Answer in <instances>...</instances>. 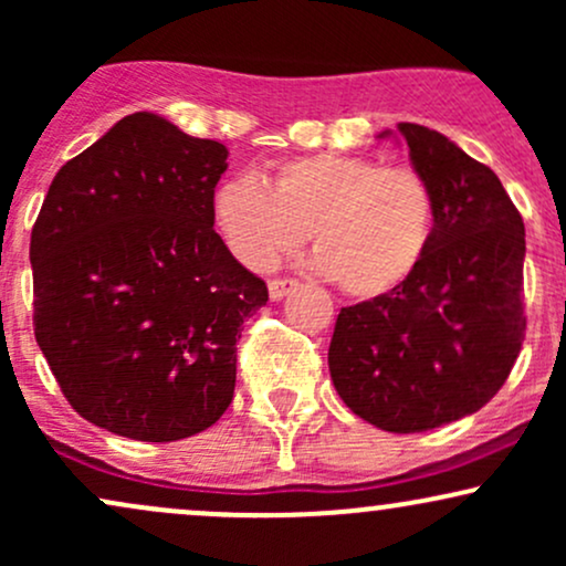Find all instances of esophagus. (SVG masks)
<instances>
[{
    "instance_id": "1",
    "label": "esophagus",
    "mask_w": 566,
    "mask_h": 566,
    "mask_svg": "<svg viewBox=\"0 0 566 566\" xmlns=\"http://www.w3.org/2000/svg\"><path fill=\"white\" fill-rule=\"evenodd\" d=\"M295 279H271L269 282V295H271V301H282L284 295H287V292L295 287Z\"/></svg>"
}]
</instances>
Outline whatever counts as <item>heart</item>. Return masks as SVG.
<instances>
[{
	"label": "heart",
	"mask_w": 566,
	"mask_h": 566,
	"mask_svg": "<svg viewBox=\"0 0 566 566\" xmlns=\"http://www.w3.org/2000/svg\"><path fill=\"white\" fill-rule=\"evenodd\" d=\"M212 220L250 269H271L308 231L316 269L354 297H380L423 263L437 229V199L412 167L367 157L308 154L279 161L265 186L233 175L212 193Z\"/></svg>",
	"instance_id": "1"
}]
</instances>
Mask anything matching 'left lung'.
Listing matches in <instances>:
<instances>
[{
    "label": "left lung",
    "mask_w": 566,
    "mask_h": 566,
    "mask_svg": "<svg viewBox=\"0 0 566 566\" xmlns=\"http://www.w3.org/2000/svg\"><path fill=\"white\" fill-rule=\"evenodd\" d=\"M399 135L437 199L431 247L401 287L340 308L327 359L350 412L418 433L473 415L503 388L527 329V247L490 167L437 129L401 122Z\"/></svg>",
    "instance_id": "1"
}]
</instances>
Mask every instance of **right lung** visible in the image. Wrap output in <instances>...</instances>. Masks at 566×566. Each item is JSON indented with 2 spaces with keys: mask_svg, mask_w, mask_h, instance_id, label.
Masks as SVG:
<instances>
[{
  "mask_svg": "<svg viewBox=\"0 0 566 566\" xmlns=\"http://www.w3.org/2000/svg\"><path fill=\"white\" fill-rule=\"evenodd\" d=\"M229 148L138 112L57 170L31 229L34 335L69 405L138 441L210 428L263 279L218 237Z\"/></svg>",
  "mask_w": 566,
  "mask_h": 566,
  "instance_id": "obj_1",
  "label": "right lung"
}]
</instances>
